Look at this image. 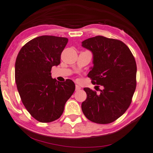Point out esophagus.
Here are the masks:
<instances>
[{
	"label": "esophagus",
	"instance_id": "esophagus-1",
	"mask_svg": "<svg viewBox=\"0 0 153 153\" xmlns=\"http://www.w3.org/2000/svg\"><path fill=\"white\" fill-rule=\"evenodd\" d=\"M80 89H81V87L80 86H78V85H76V91H78Z\"/></svg>",
	"mask_w": 153,
	"mask_h": 153
}]
</instances>
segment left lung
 I'll list each match as a JSON object with an SVG mask.
<instances>
[{
	"instance_id": "obj_1",
	"label": "left lung",
	"mask_w": 153,
	"mask_h": 153,
	"mask_svg": "<svg viewBox=\"0 0 153 153\" xmlns=\"http://www.w3.org/2000/svg\"><path fill=\"white\" fill-rule=\"evenodd\" d=\"M93 54L88 77L103 87L100 93L84 88L87 98L82 103L86 117L98 124L118 119L129 107L136 87L137 67L129 48L121 41L96 36L82 42Z\"/></svg>"
}]
</instances>
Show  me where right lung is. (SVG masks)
Masks as SVG:
<instances>
[{
  "label": "right lung",
  "instance_id": "obj_1",
  "mask_svg": "<svg viewBox=\"0 0 153 153\" xmlns=\"http://www.w3.org/2000/svg\"><path fill=\"white\" fill-rule=\"evenodd\" d=\"M68 39L43 35L26 43L16 60L15 79L22 101L30 115L42 123L60 117L76 88L71 79H53L51 69L60 63Z\"/></svg>",
  "mask_w": 153,
  "mask_h": 153
}]
</instances>
